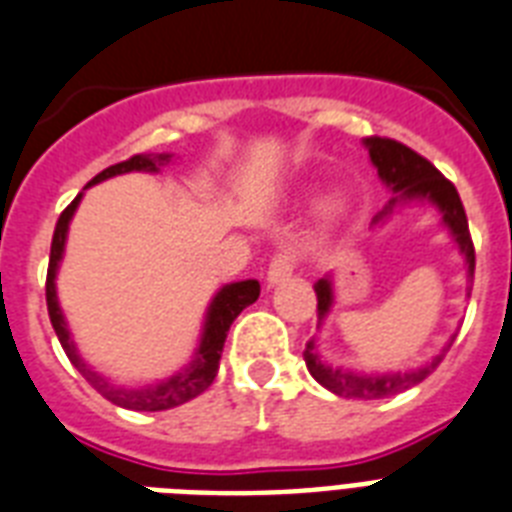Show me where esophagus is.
<instances>
[{
	"mask_svg": "<svg viewBox=\"0 0 512 512\" xmlns=\"http://www.w3.org/2000/svg\"><path fill=\"white\" fill-rule=\"evenodd\" d=\"M297 268V252L292 247L281 249L279 255H273L271 265H268V273H265V281L268 287H276L281 281H287Z\"/></svg>",
	"mask_w": 512,
	"mask_h": 512,
	"instance_id": "1",
	"label": "esophagus"
}]
</instances>
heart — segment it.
Here are the masks:
<instances>
[{
	"instance_id": "b5f03b06",
	"label": "heart",
	"mask_w": 512,
	"mask_h": 512,
	"mask_svg": "<svg viewBox=\"0 0 512 512\" xmlns=\"http://www.w3.org/2000/svg\"><path fill=\"white\" fill-rule=\"evenodd\" d=\"M342 212H345V201H342L340 196H329V199L321 201L319 215L324 217V220H335V217H340Z\"/></svg>"
}]
</instances>
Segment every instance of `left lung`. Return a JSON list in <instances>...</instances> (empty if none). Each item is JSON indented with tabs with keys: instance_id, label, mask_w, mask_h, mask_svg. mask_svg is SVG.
I'll return each mask as SVG.
<instances>
[{
	"instance_id": "obj_1",
	"label": "left lung",
	"mask_w": 512,
	"mask_h": 512,
	"mask_svg": "<svg viewBox=\"0 0 512 512\" xmlns=\"http://www.w3.org/2000/svg\"><path fill=\"white\" fill-rule=\"evenodd\" d=\"M364 148L369 151V159H372L374 170L380 175L382 185L388 188L393 196L388 199V204L382 207V212H377L372 220V225H382L385 220L396 215L398 209L409 207V204H430V207L438 212V220L444 225L452 241L460 249L462 260H465V268H468V284H473V271H476V252H473V241H470L468 231V217H465V207H462L460 193L449 180H446L441 172L422 159L420 154H414L412 148H406L404 143H396V140L388 138H364ZM316 289V297H319V327L321 321L327 319L332 305H335V284H332V276H324L313 284ZM454 340V337H452ZM452 340L446 342L444 350L433 356L428 364L417 366V369H409V372H350V369H342V366H332L321 358L319 348H316V337L308 340L303 350L305 366L308 372L319 385H324L327 390H332L335 396L342 398H364V401H372V398H385L396 396L401 390L412 388L417 382H422L428 377L441 358L446 356V350L452 345Z\"/></svg>"
}]
</instances>
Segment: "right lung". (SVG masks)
<instances>
[{"instance_id": "1", "label": "right lung", "mask_w": 512, "mask_h": 512, "mask_svg": "<svg viewBox=\"0 0 512 512\" xmlns=\"http://www.w3.org/2000/svg\"><path fill=\"white\" fill-rule=\"evenodd\" d=\"M175 159V154H138L127 159V162H119L114 167H108L100 175H95L87 183V188L95 183H103L108 177L127 175V172H162V167ZM84 193H79L66 209L63 215L58 217V225H55V233H52V247H50V268H47V311H50V321L55 335H58L60 345L66 350L68 361L82 372V377L90 382L92 388L98 390L100 396L108 398L111 404L124 406V409H132V412H164V409H172V406H180L191 398L201 396L204 390L212 385L217 369H220V356H223L225 337H228V329H231L233 319L239 316L247 305H252L260 297V281L247 279V281H231V284H223L217 289L215 297L209 300L207 313H204V324H201V337L199 345L193 348L191 361L185 366H180L175 374L164 377V380L146 382V385H119L106 374L95 372L82 356H79V348H76L74 337L68 332V321L60 311L58 303V287H55V279H58V268L63 263V252H66V239H68V225L74 220V212L79 207Z\"/></svg>"}]
</instances>
